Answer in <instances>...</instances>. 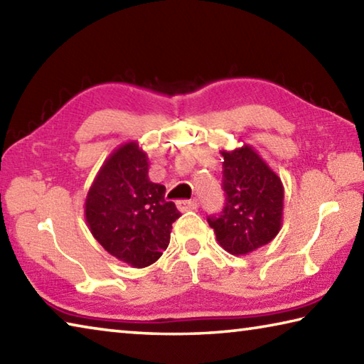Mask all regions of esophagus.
Wrapping results in <instances>:
<instances>
[{
	"label": "esophagus",
	"mask_w": 364,
	"mask_h": 364,
	"mask_svg": "<svg viewBox=\"0 0 364 364\" xmlns=\"http://www.w3.org/2000/svg\"><path fill=\"white\" fill-rule=\"evenodd\" d=\"M199 207L197 200H178L176 202V208L180 212H188V210H196Z\"/></svg>",
	"instance_id": "34e87169"
}]
</instances>
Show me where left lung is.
Masks as SVG:
<instances>
[{
	"instance_id": "1",
	"label": "left lung",
	"mask_w": 364,
	"mask_h": 364,
	"mask_svg": "<svg viewBox=\"0 0 364 364\" xmlns=\"http://www.w3.org/2000/svg\"><path fill=\"white\" fill-rule=\"evenodd\" d=\"M226 205L208 218L218 244L231 255H247L278 236L284 212V186L250 144L221 149Z\"/></svg>"
}]
</instances>
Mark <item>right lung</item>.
<instances>
[{
    "mask_svg": "<svg viewBox=\"0 0 364 364\" xmlns=\"http://www.w3.org/2000/svg\"><path fill=\"white\" fill-rule=\"evenodd\" d=\"M181 217L165 200V186L149 180V159L138 141L109 154L85 199V220L102 249L132 268L157 262Z\"/></svg>",
    "mask_w": 364,
    "mask_h": 364,
    "instance_id": "1",
    "label": "right lung"
}]
</instances>
